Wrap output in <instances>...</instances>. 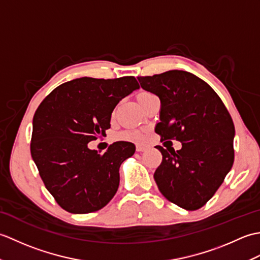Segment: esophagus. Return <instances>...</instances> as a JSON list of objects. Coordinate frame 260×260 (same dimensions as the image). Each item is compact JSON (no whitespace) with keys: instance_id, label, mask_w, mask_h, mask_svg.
<instances>
[{"instance_id":"1","label":"esophagus","mask_w":260,"mask_h":260,"mask_svg":"<svg viewBox=\"0 0 260 260\" xmlns=\"http://www.w3.org/2000/svg\"><path fill=\"white\" fill-rule=\"evenodd\" d=\"M146 150V146L144 145H136V151L137 152H144Z\"/></svg>"}]
</instances>
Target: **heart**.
I'll list each match as a JSON object with an SVG mask.
<instances>
[{
	"label": "heart",
	"mask_w": 260,
	"mask_h": 260,
	"mask_svg": "<svg viewBox=\"0 0 260 260\" xmlns=\"http://www.w3.org/2000/svg\"><path fill=\"white\" fill-rule=\"evenodd\" d=\"M148 95H152V93L147 92V91H142V92L139 93L137 99L148 96ZM116 139H117L118 141L142 142L143 139H144V135H143V133H141L140 131H127V132H123V133H119V134L116 135Z\"/></svg>",
	"instance_id": "obj_1"
}]
</instances>
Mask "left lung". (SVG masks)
Wrapping results in <instances>:
<instances>
[{
    "mask_svg": "<svg viewBox=\"0 0 260 260\" xmlns=\"http://www.w3.org/2000/svg\"><path fill=\"white\" fill-rule=\"evenodd\" d=\"M143 89L161 101L155 133L182 148H163L154 173L158 190L185 210L203 207L233 168L235 125L224 104L206 81L183 70L139 77Z\"/></svg>",
    "mask_w": 260,
    "mask_h": 260,
    "instance_id": "left-lung-1",
    "label": "left lung"
}]
</instances>
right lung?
<instances>
[{
  "label": "right lung",
  "instance_id": "add662e5",
  "mask_svg": "<svg viewBox=\"0 0 260 260\" xmlns=\"http://www.w3.org/2000/svg\"><path fill=\"white\" fill-rule=\"evenodd\" d=\"M139 88L132 76L82 77L58 86L39 105L31 155L48 191L66 211H97L117 192L119 167L135 153V145L116 142L98 154L88 143L106 135L116 105Z\"/></svg>",
  "mask_w": 260,
  "mask_h": 260
}]
</instances>
